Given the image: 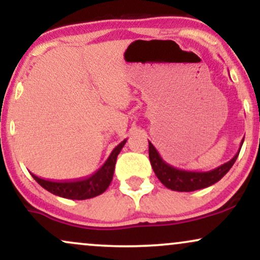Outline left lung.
I'll return each mask as SVG.
<instances>
[{
    "label": "left lung",
    "mask_w": 260,
    "mask_h": 260,
    "mask_svg": "<svg viewBox=\"0 0 260 260\" xmlns=\"http://www.w3.org/2000/svg\"><path fill=\"white\" fill-rule=\"evenodd\" d=\"M243 140L244 138L241 142L238 151L231 160L222 164L219 168L210 170V171H187V170L174 168L160 156L159 151L150 142H149V159H150L151 168H153L155 175L166 188L177 190V192H193V190L213 186L214 183L221 180L223 176L228 174L229 170L232 168L235 161L237 160Z\"/></svg>",
    "instance_id": "8db88e82"
}]
</instances>
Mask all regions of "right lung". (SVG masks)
<instances>
[{
    "instance_id": "obj_1",
    "label": "right lung",
    "mask_w": 260,
    "mask_h": 260,
    "mask_svg": "<svg viewBox=\"0 0 260 260\" xmlns=\"http://www.w3.org/2000/svg\"><path fill=\"white\" fill-rule=\"evenodd\" d=\"M126 142L127 139H124L123 142H121L117 147L113 149L112 153L110 154L109 159L105 161V164L94 175L83 178V180L57 182L44 180V178L38 177V176L32 174L31 176L41 187L55 196L67 199H73V201H83V199L94 198V197L100 196L101 193L105 192L107 187L111 183L117 155L120 154Z\"/></svg>"
}]
</instances>
